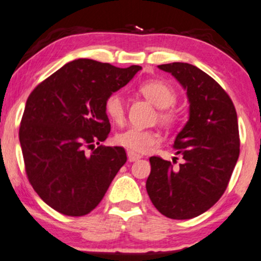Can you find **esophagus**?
<instances>
[{
  "label": "esophagus",
  "mask_w": 261,
  "mask_h": 261,
  "mask_svg": "<svg viewBox=\"0 0 261 261\" xmlns=\"http://www.w3.org/2000/svg\"><path fill=\"white\" fill-rule=\"evenodd\" d=\"M127 158H128V161H130V162H137V161H140V159L142 158V156H141L140 154H136V153L130 152V150H128V152H127Z\"/></svg>",
  "instance_id": "obj_1"
}]
</instances>
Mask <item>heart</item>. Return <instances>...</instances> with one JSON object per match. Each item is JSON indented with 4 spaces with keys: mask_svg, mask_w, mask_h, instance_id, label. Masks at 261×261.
<instances>
[{
    "mask_svg": "<svg viewBox=\"0 0 261 261\" xmlns=\"http://www.w3.org/2000/svg\"><path fill=\"white\" fill-rule=\"evenodd\" d=\"M139 91L147 99L159 108L158 119L166 125L177 120V112L170 109L176 100V92L168 83L163 80H148L141 84ZM105 111L114 122L121 124L125 119V100L120 93H112L107 97ZM115 142L134 153H146L161 142V136L152 130L130 127L115 136Z\"/></svg>",
    "mask_w": 261,
    "mask_h": 261,
    "instance_id": "b5f03b06",
    "label": "heart"
}]
</instances>
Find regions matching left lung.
Returning <instances> with one entry per match:
<instances>
[{
  "instance_id": "obj_1",
  "label": "left lung",
  "mask_w": 261,
  "mask_h": 261,
  "mask_svg": "<svg viewBox=\"0 0 261 261\" xmlns=\"http://www.w3.org/2000/svg\"><path fill=\"white\" fill-rule=\"evenodd\" d=\"M158 68L184 87L190 109L172 146L184 163L175 168L150 156L146 188L163 215L186 220L212 208L227 187L240 155L237 113L225 90L199 68L180 62Z\"/></svg>"
}]
</instances>
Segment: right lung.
Segmentation results:
<instances>
[{
  "label": "right lung",
  "instance_id": "obj_1",
  "mask_svg": "<svg viewBox=\"0 0 261 261\" xmlns=\"http://www.w3.org/2000/svg\"><path fill=\"white\" fill-rule=\"evenodd\" d=\"M141 69L79 58L30 93L19 128L25 171L40 198L61 214L92 212L126 163L122 147L95 148V143L111 133L107 97ZM85 148L93 152L86 153Z\"/></svg>",
  "mask_w": 261,
  "mask_h": 261
}]
</instances>
